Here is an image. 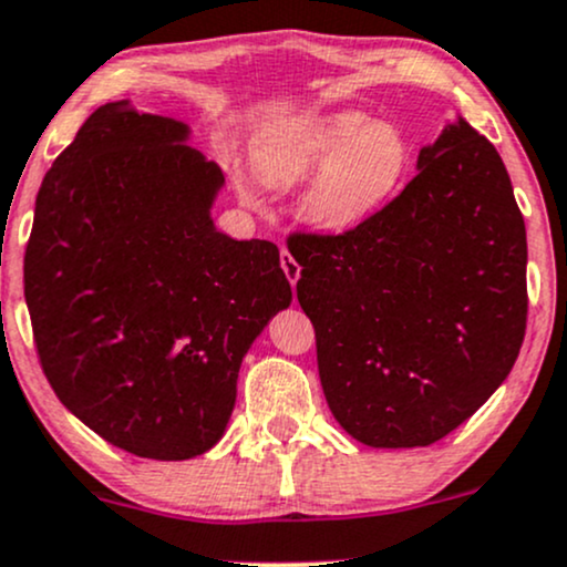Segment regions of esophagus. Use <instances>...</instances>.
<instances>
[{
	"instance_id": "obj_1",
	"label": "esophagus",
	"mask_w": 567,
	"mask_h": 567,
	"mask_svg": "<svg viewBox=\"0 0 567 567\" xmlns=\"http://www.w3.org/2000/svg\"><path fill=\"white\" fill-rule=\"evenodd\" d=\"M279 261H282L285 277H288L292 288H296V282H298V279H301V266H298V261L288 254V250H282V254H279Z\"/></svg>"
}]
</instances>
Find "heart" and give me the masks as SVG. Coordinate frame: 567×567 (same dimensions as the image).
Listing matches in <instances>:
<instances>
[{
    "label": "heart",
    "mask_w": 567,
    "mask_h": 567,
    "mask_svg": "<svg viewBox=\"0 0 567 567\" xmlns=\"http://www.w3.org/2000/svg\"><path fill=\"white\" fill-rule=\"evenodd\" d=\"M254 161L271 184L301 182L311 173L301 195L303 221L343 235L404 187L414 150L399 124L359 111H330L277 121L258 136ZM245 195L256 200L254 182H245Z\"/></svg>",
    "instance_id": "b5f03b06"
}]
</instances>
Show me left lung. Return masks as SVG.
<instances>
[{"instance_id":"left-lung-1","label":"left lung","mask_w":567,"mask_h":567,"mask_svg":"<svg viewBox=\"0 0 567 567\" xmlns=\"http://www.w3.org/2000/svg\"><path fill=\"white\" fill-rule=\"evenodd\" d=\"M417 168L361 227L288 243L327 404L372 449L431 446L460 427L525 336L528 245L496 147L456 115Z\"/></svg>"}]
</instances>
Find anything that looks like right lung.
<instances>
[{
	"label": "right lung",
	"instance_id": "obj_1",
	"mask_svg": "<svg viewBox=\"0 0 567 567\" xmlns=\"http://www.w3.org/2000/svg\"><path fill=\"white\" fill-rule=\"evenodd\" d=\"M193 128L105 102L47 172L25 303L50 385L113 446L179 462L221 441L245 353L292 290L269 240H235Z\"/></svg>",
	"mask_w": 567,
	"mask_h": 567
}]
</instances>
